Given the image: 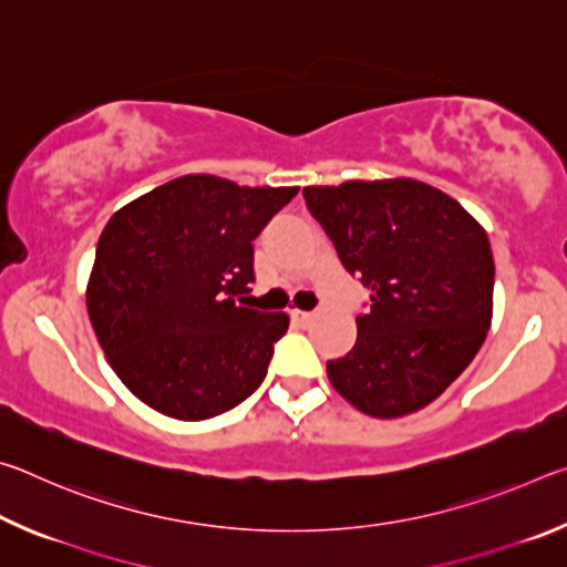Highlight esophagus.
<instances>
[{"label": "esophagus", "mask_w": 567, "mask_h": 567, "mask_svg": "<svg viewBox=\"0 0 567 567\" xmlns=\"http://www.w3.org/2000/svg\"><path fill=\"white\" fill-rule=\"evenodd\" d=\"M312 318H315V315H312V312L292 310V322H297V324H302V328H305V324H310V322H312Z\"/></svg>", "instance_id": "1"}]
</instances>
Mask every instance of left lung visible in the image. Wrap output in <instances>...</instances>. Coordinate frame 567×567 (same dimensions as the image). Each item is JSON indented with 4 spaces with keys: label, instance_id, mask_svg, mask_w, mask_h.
I'll return each mask as SVG.
<instances>
[{
    "label": "left lung",
    "instance_id": "1",
    "mask_svg": "<svg viewBox=\"0 0 567 567\" xmlns=\"http://www.w3.org/2000/svg\"><path fill=\"white\" fill-rule=\"evenodd\" d=\"M344 270L370 287L358 340L328 362L332 388L370 417H402L460 378L493 322L495 262L483 225L410 177L302 189Z\"/></svg>",
    "mask_w": 567,
    "mask_h": 567
}]
</instances>
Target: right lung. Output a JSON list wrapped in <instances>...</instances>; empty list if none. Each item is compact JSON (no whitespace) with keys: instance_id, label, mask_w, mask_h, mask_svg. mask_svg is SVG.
I'll use <instances>...</instances> for the list:
<instances>
[{"instance_id":"right-lung-1","label":"right lung","mask_w":567,"mask_h":567,"mask_svg":"<svg viewBox=\"0 0 567 567\" xmlns=\"http://www.w3.org/2000/svg\"><path fill=\"white\" fill-rule=\"evenodd\" d=\"M297 187H239L182 175L132 199L102 229L87 310L104 354L134 398L199 422L260 388L285 312L239 305L252 239Z\"/></svg>"}]
</instances>
